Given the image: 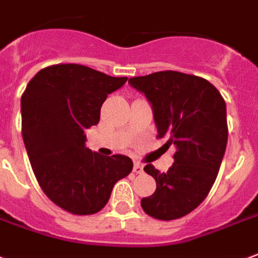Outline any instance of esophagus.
Returning a JSON list of instances; mask_svg holds the SVG:
<instances>
[{"mask_svg": "<svg viewBox=\"0 0 258 258\" xmlns=\"http://www.w3.org/2000/svg\"><path fill=\"white\" fill-rule=\"evenodd\" d=\"M133 172L135 173L143 172V165H142L140 162H135V165H133Z\"/></svg>", "mask_w": 258, "mask_h": 258, "instance_id": "esophagus-1", "label": "esophagus"}]
</instances>
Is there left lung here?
Listing matches in <instances>:
<instances>
[{
	"label": "left lung",
	"instance_id": "1",
	"mask_svg": "<svg viewBox=\"0 0 258 258\" xmlns=\"http://www.w3.org/2000/svg\"><path fill=\"white\" fill-rule=\"evenodd\" d=\"M129 85L151 105L157 136L175 147L167 172L144 167L157 189L140 204L153 218L176 220L202 204L217 179L228 143L225 101L206 79L175 71L131 78Z\"/></svg>",
	"mask_w": 258,
	"mask_h": 258
}]
</instances>
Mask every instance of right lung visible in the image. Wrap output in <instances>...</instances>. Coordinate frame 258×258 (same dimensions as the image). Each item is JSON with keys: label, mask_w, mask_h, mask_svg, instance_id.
Returning <instances> with one entry per match:
<instances>
[{"label": "right lung", "mask_w": 258, "mask_h": 258, "mask_svg": "<svg viewBox=\"0 0 258 258\" xmlns=\"http://www.w3.org/2000/svg\"><path fill=\"white\" fill-rule=\"evenodd\" d=\"M127 78H112L78 63H59L36 74L21 100L22 136L40 187L58 207L76 215L98 213L114 184L132 172L122 154L86 147L85 131Z\"/></svg>", "instance_id": "1"}]
</instances>
